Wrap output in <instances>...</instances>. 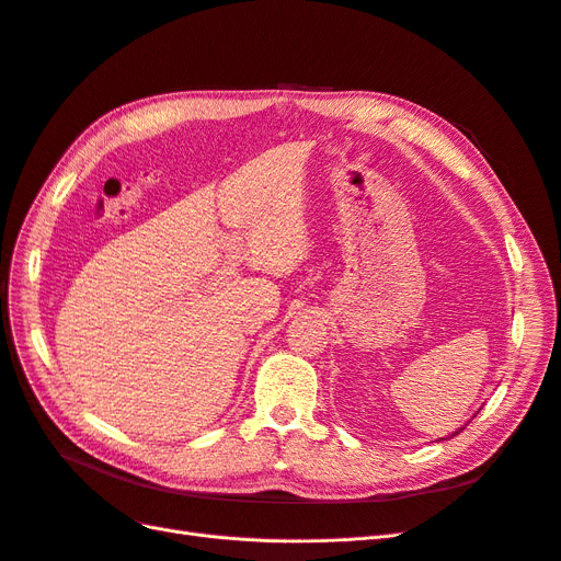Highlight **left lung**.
Masks as SVG:
<instances>
[{"label": "left lung", "instance_id": "8db88e82", "mask_svg": "<svg viewBox=\"0 0 561 561\" xmlns=\"http://www.w3.org/2000/svg\"><path fill=\"white\" fill-rule=\"evenodd\" d=\"M461 431H463V428H458L456 433H451V437H454V435H458V433H461ZM447 437H449V435H447ZM439 439H445V437H439Z\"/></svg>", "mask_w": 561, "mask_h": 561}]
</instances>
